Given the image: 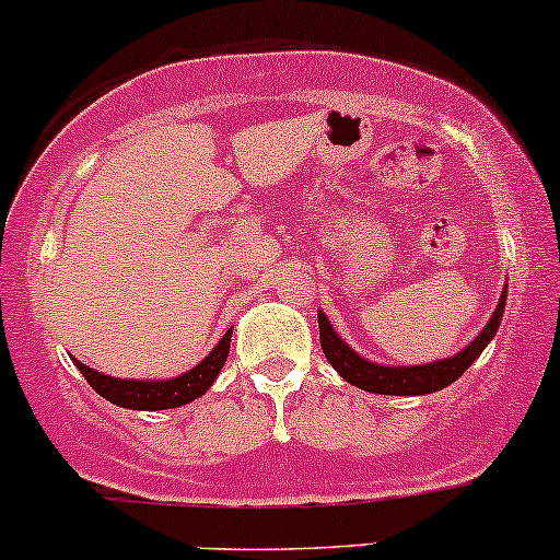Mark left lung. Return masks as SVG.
Returning <instances> with one entry per match:
<instances>
[{
	"instance_id": "obj_1",
	"label": "left lung",
	"mask_w": 560,
	"mask_h": 560,
	"mask_svg": "<svg viewBox=\"0 0 560 560\" xmlns=\"http://www.w3.org/2000/svg\"><path fill=\"white\" fill-rule=\"evenodd\" d=\"M503 310H506V287H503V294L501 300H498L493 315H490L488 326H485L462 352H456L454 357H443V360L435 362H422V365H381V362L365 360V357L357 354L354 349L336 334V328L331 326V320L323 315V310H318L320 347L336 373L357 388L386 396H425L451 386L456 378H462L464 370L472 365L477 357L482 354V349L493 341L498 326H501Z\"/></svg>"
}]
</instances>
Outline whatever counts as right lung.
<instances>
[{
	"mask_svg": "<svg viewBox=\"0 0 560 560\" xmlns=\"http://www.w3.org/2000/svg\"><path fill=\"white\" fill-rule=\"evenodd\" d=\"M232 331L221 336V341L215 345L208 357L198 362V365L187 370V373L177 375V378H164V381H140V378H114V375L98 373V370L83 365V362L72 357L75 368L83 373V378L91 383L96 394L104 396L106 401L117 404L125 409H140V412H159V409H174L185 407L203 396L208 388L213 386V381L219 378L221 368H224L229 357V341H232Z\"/></svg>",
	"mask_w": 560,
	"mask_h": 560,
	"instance_id": "1",
	"label": "right lung"
}]
</instances>
